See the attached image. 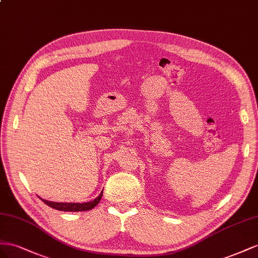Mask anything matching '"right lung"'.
<instances>
[{
    "label": "right lung",
    "mask_w": 258,
    "mask_h": 258,
    "mask_svg": "<svg viewBox=\"0 0 258 258\" xmlns=\"http://www.w3.org/2000/svg\"><path fill=\"white\" fill-rule=\"evenodd\" d=\"M101 197H102V192L96 199H95V200L86 202V203H58V202H50L47 200H43V199H41V200L45 204H47L48 207L53 208L55 210H58V211L81 212V211H88V210L94 209L99 203Z\"/></svg>",
    "instance_id": "1"
}]
</instances>
